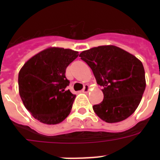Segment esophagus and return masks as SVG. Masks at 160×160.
I'll list each match as a JSON object with an SVG mask.
<instances>
[{"instance_id": "esophagus-1", "label": "esophagus", "mask_w": 160, "mask_h": 160, "mask_svg": "<svg viewBox=\"0 0 160 160\" xmlns=\"http://www.w3.org/2000/svg\"><path fill=\"white\" fill-rule=\"evenodd\" d=\"M89 90H90V87H89V85H85L84 88L82 90L83 93H88Z\"/></svg>"}]
</instances>
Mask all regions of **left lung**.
<instances>
[{
    "label": "left lung",
    "mask_w": 160,
    "mask_h": 160,
    "mask_svg": "<svg viewBox=\"0 0 160 160\" xmlns=\"http://www.w3.org/2000/svg\"><path fill=\"white\" fill-rule=\"evenodd\" d=\"M91 68L102 87V102L94 113L109 123L121 122L135 112L146 88L145 71L140 60L112 45L100 46L79 54Z\"/></svg>",
    "instance_id": "1"
}]
</instances>
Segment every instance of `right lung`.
Instances as JSON below:
<instances>
[{
  "label": "right lung",
  "mask_w": 160,
  "mask_h": 160,
  "mask_svg": "<svg viewBox=\"0 0 160 160\" xmlns=\"http://www.w3.org/2000/svg\"><path fill=\"white\" fill-rule=\"evenodd\" d=\"M78 52L49 47L32 56L18 73V88L24 106L32 116L48 125L62 122L70 114L76 95L66 90L67 66Z\"/></svg>",
  "instance_id": "1"
}]
</instances>
